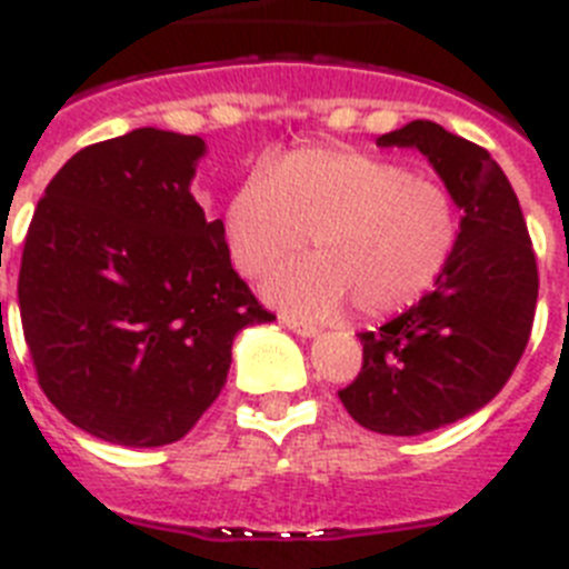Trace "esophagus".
<instances>
[{"instance_id": "obj_1", "label": "esophagus", "mask_w": 569, "mask_h": 569, "mask_svg": "<svg viewBox=\"0 0 569 569\" xmlns=\"http://www.w3.org/2000/svg\"><path fill=\"white\" fill-rule=\"evenodd\" d=\"M279 325L281 328L293 330L296 336H305V339H310V336L319 333V328H316V325H310V321H305V319H296V316H290V313H279Z\"/></svg>"}]
</instances>
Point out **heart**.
<instances>
[{"label": "heart", "instance_id": "b5f03b06", "mask_svg": "<svg viewBox=\"0 0 569 569\" xmlns=\"http://www.w3.org/2000/svg\"><path fill=\"white\" fill-rule=\"evenodd\" d=\"M224 241L241 276L261 279L313 244L316 256L276 270L264 293L305 316L353 305L385 319L419 305L459 244L461 216L439 179L353 148L310 144L273 156L224 204Z\"/></svg>", "mask_w": 569, "mask_h": 569}]
</instances>
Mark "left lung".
Here are the masks:
<instances>
[{
  "label": "left lung",
  "instance_id": "left-lung-1",
  "mask_svg": "<svg viewBox=\"0 0 569 569\" xmlns=\"http://www.w3.org/2000/svg\"><path fill=\"white\" fill-rule=\"evenodd\" d=\"M376 144L430 159L461 208V233L436 288L361 333L365 361L339 399L373 433L421 436L476 413L507 385L530 341L539 268L516 190L485 148L425 119Z\"/></svg>",
  "mask_w": 569,
  "mask_h": 569
}]
</instances>
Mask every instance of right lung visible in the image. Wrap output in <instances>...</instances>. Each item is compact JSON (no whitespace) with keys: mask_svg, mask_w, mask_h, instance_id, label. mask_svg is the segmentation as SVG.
<instances>
[{"mask_svg":"<svg viewBox=\"0 0 569 569\" xmlns=\"http://www.w3.org/2000/svg\"><path fill=\"white\" fill-rule=\"evenodd\" d=\"M199 136L139 128L59 170L24 236L19 313L39 387L70 425L162 447L219 399L236 333L276 319L190 193Z\"/></svg>","mask_w":569,"mask_h":569,"instance_id":"add662e5","label":"right lung"}]
</instances>
